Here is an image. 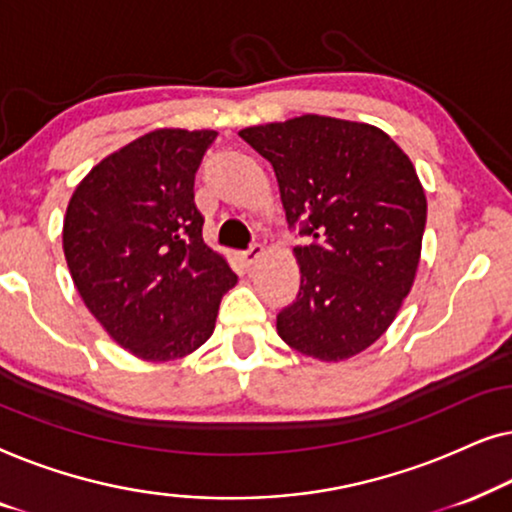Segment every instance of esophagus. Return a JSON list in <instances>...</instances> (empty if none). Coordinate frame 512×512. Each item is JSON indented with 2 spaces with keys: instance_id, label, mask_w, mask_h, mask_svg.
I'll return each instance as SVG.
<instances>
[{
  "instance_id": "obj_1",
  "label": "esophagus",
  "mask_w": 512,
  "mask_h": 512,
  "mask_svg": "<svg viewBox=\"0 0 512 512\" xmlns=\"http://www.w3.org/2000/svg\"><path fill=\"white\" fill-rule=\"evenodd\" d=\"M261 254H263V244L254 242L247 251H242L240 258L244 261V265H254V263L258 261V258H261Z\"/></svg>"
}]
</instances>
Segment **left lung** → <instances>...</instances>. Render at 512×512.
Returning a JSON list of instances; mask_svg holds the SVG:
<instances>
[{
    "instance_id": "obj_1",
    "label": "left lung",
    "mask_w": 512,
    "mask_h": 512,
    "mask_svg": "<svg viewBox=\"0 0 512 512\" xmlns=\"http://www.w3.org/2000/svg\"><path fill=\"white\" fill-rule=\"evenodd\" d=\"M240 137L275 170L300 291L277 314L296 352L345 361L387 331L415 282L426 195L394 139L368 123L305 114Z\"/></svg>"
}]
</instances>
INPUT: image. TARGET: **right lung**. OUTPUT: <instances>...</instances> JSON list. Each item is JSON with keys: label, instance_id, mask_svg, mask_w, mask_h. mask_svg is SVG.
Listing matches in <instances>:
<instances>
[{"label": "right lung", "instance_id": "right-lung-1", "mask_svg": "<svg viewBox=\"0 0 512 512\" xmlns=\"http://www.w3.org/2000/svg\"><path fill=\"white\" fill-rule=\"evenodd\" d=\"M214 139V130H153L97 163L69 200L62 249L76 291L144 361L181 359L207 342L237 282L202 240L193 200Z\"/></svg>", "mask_w": 512, "mask_h": 512}]
</instances>
